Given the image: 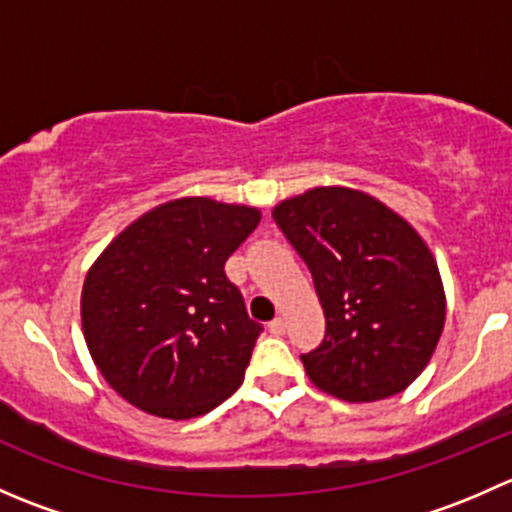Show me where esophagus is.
Returning <instances> with one entry per match:
<instances>
[{
  "label": "esophagus",
  "instance_id": "1",
  "mask_svg": "<svg viewBox=\"0 0 512 512\" xmlns=\"http://www.w3.org/2000/svg\"><path fill=\"white\" fill-rule=\"evenodd\" d=\"M267 329H270L272 334H282V332H285V322H282L280 317H275L270 324H267Z\"/></svg>",
  "mask_w": 512,
  "mask_h": 512
}]
</instances>
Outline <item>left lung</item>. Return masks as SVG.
Returning <instances> with one entry per match:
<instances>
[{"mask_svg": "<svg viewBox=\"0 0 512 512\" xmlns=\"http://www.w3.org/2000/svg\"><path fill=\"white\" fill-rule=\"evenodd\" d=\"M309 267L327 332L302 354L314 386L344 401L404 391L436 349L446 319L441 275L426 242L379 200L314 188L272 210Z\"/></svg>", "mask_w": 512, "mask_h": 512, "instance_id": "left-lung-1", "label": "left lung"}]
</instances>
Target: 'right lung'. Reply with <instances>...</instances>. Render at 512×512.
Returning a JSON list of instances; mask_svg holds the SVG:
<instances>
[{
    "mask_svg": "<svg viewBox=\"0 0 512 512\" xmlns=\"http://www.w3.org/2000/svg\"><path fill=\"white\" fill-rule=\"evenodd\" d=\"M257 223L247 205L180 198L128 225L94 262L81 294L84 337L128 404L193 418L235 394L262 324L225 262Z\"/></svg>",
    "mask_w": 512,
    "mask_h": 512,
    "instance_id": "add662e5",
    "label": "right lung"
}]
</instances>
